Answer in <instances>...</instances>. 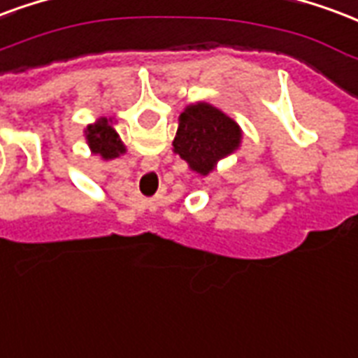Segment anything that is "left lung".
Segmentation results:
<instances>
[{
    "instance_id": "obj_1",
    "label": "left lung",
    "mask_w": 358,
    "mask_h": 358,
    "mask_svg": "<svg viewBox=\"0 0 358 358\" xmlns=\"http://www.w3.org/2000/svg\"><path fill=\"white\" fill-rule=\"evenodd\" d=\"M241 142L243 131L235 119L208 102H195L180 113L172 152L178 153L193 172L208 176L222 159L239 150Z\"/></svg>"
}]
</instances>
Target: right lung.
<instances>
[{
    "label": "right lung",
    "mask_w": 358,
    "mask_h": 358,
    "mask_svg": "<svg viewBox=\"0 0 358 358\" xmlns=\"http://www.w3.org/2000/svg\"><path fill=\"white\" fill-rule=\"evenodd\" d=\"M83 132L91 153L100 155L102 161H112L127 152L125 144L121 142L117 131L113 129L112 119L98 117L94 123L87 125Z\"/></svg>",
    "instance_id": "right-lung-1"
}]
</instances>
